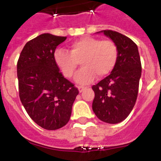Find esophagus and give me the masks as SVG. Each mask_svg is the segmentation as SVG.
Segmentation results:
<instances>
[{"mask_svg":"<svg viewBox=\"0 0 161 161\" xmlns=\"http://www.w3.org/2000/svg\"><path fill=\"white\" fill-rule=\"evenodd\" d=\"M85 89H86V88L84 87V86H78V89H79L80 93H82Z\"/></svg>","mask_w":161,"mask_h":161,"instance_id":"34e87169","label":"esophagus"}]
</instances>
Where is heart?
<instances>
[{
  "instance_id": "obj_1",
  "label": "heart",
  "mask_w": 161,
  "mask_h": 161,
  "mask_svg": "<svg viewBox=\"0 0 161 161\" xmlns=\"http://www.w3.org/2000/svg\"><path fill=\"white\" fill-rule=\"evenodd\" d=\"M54 59L66 78L72 77L80 62L82 68L76 73L75 80L78 84L87 85L96 76L103 78L114 70L119 59V48L109 39L83 37L72 42L69 52L57 50Z\"/></svg>"
}]
</instances>
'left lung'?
Returning <instances> with one entry per match:
<instances>
[{
	"instance_id": "1",
	"label": "left lung",
	"mask_w": 161,
	"mask_h": 161,
	"mask_svg": "<svg viewBox=\"0 0 161 161\" xmlns=\"http://www.w3.org/2000/svg\"><path fill=\"white\" fill-rule=\"evenodd\" d=\"M119 48L117 64L111 73L93 85V110L105 123H119L130 114L139 91L142 66L138 47L128 37L117 31H102Z\"/></svg>"
}]
</instances>
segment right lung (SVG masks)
Wrapping results in <instances>:
<instances>
[{"label": "right lung", "mask_w": 161, "mask_h": 161, "mask_svg": "<svg viewBox=\"0 0 161 161\" xmlns=\"http://www.w3.org/2000/svg\"><path fill=\"white\" fill-rule=\"evenodd\" d=\"M66 38L48 33L38 35L26 42L17 64L20 100L32 120L46 130L68 123L79 93L54 59L56 47Z\"/></svg>", "instance_id": "right-lung-1"}]
</instances>
